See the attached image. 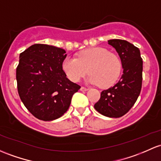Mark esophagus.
Returning <instances> with one entry per match:
<instances>
[{"label": "esophagus", "mask_w": 161, "mask_h": 161, "mask_svg": "<svg viewBox=\"0 0 161 161\" xmlns=\"http://www.w3.org/2000/svg\"><path fill=\"white\" fill-rule=\"evenodd\" d=\"M80 90L82 91V92H86V91H88V90H89V88L83 87V86H82V87H81Z\"/></svg>", "instance_id": "34e87169"}]
</instances>
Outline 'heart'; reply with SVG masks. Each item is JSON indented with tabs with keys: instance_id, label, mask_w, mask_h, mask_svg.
I'll list each match as a JSON object with an SVG mask.
<instances>
[{
	"instance_id": "1",
	"label": "heart",
	"mask_w": 161,
	"mask_h": 161,
	"mask_svg": "<svg viewBox=\"0 0 161 161\" xmlns=\"http://www.w3.org/2000/svg\"><path fill=\"white\" fill-rule=\"evenodd\" d=\"M62 69L72 82H79L89 72V83L108 88L114 85L119 79L122 63L116 55L106 48L96 47L82 50L77 58H65Z\"/></svg>"
}]
</instances>
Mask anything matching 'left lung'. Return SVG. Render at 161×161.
<instances>
[{"label": "left lung", "mask_w": 161, "mask_h": 161, "mask_svg": "<svg viewBox=\"0 0 161 161\" xmlns=\"http://www.w3.org/2000/svg\"><path fill=\"white\" fill-rule=\"evenodd\" d=\"M108 44L119 54L123 73L116 85L101 92L100 99L94 108L103 116L119 118L129 112L140 96L143 60L139 48L127 41L111 39Z\"/></svg>", "instance_id": "1"}]
</instances>
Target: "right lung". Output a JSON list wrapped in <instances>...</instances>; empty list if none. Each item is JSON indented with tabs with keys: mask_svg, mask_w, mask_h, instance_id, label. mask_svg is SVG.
Wrapping results in <instances>:
<instances>
[{
	"mask_svg": "<svg viewBox=\"0 0 161 161\" xmlns=\"http://www.w3.org/2000/svg\"><path fill=\"white\" fill-rule=\"evenodd\" d=\"M66 55L62 48L45 44H35L20 54L16 69L18 94L37 119L51 121L61 117L81 88L62 69Z\"/></svg>",
	"mask_w": 161,
	"mask_h": 161,
	"instance_id": "obj_1",
	"label": "right lung"
}]
</instances>
